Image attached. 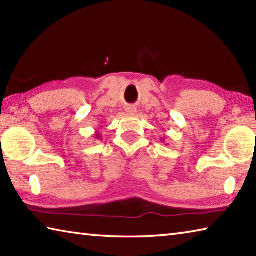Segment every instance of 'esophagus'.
<instances>
[{
  "mask_svg": "<svg viewBox=\"0 0 256 256\" xmlns=\"http://www.w3.org/2000/svg\"><path fill=\"white\" fill-rule=\"evenodd\" d=\"M127 112H128V114H136V108H134V106H128V108H127Z\"/></svg>",
  "mask_w": 256,
  "mask_h": 256,
  "instance_id": "obj_1",
  "label": "esophagus"
}]
</instances>
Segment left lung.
Returning <instances> with one entry per match:
<instances>
[{"label": "left lung", "instance_id": "8db88e82", "mask_svg": "<svg viewBox=\"0 0 256 256\" xmlns=\"http://www.w3.org/2000/svg\"><path fill=\"white\" fill-rule=\"evenodd\" d=\"M162 142H163V140H162Z\"/></svg>", "mask_w": 256, "mask_h": 256}]
</instances>
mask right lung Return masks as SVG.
<instances>
[{"mask_svg":"<svg viewBox=\"0 0 256 256\" xmlns=\"http://www.w3.org/2000/svg\"><path fill=\"white\" fill-rule=\"evenodd\" d=\"M94 137H96V140H100V138H101V136H100V134H98V132H96V134H94Z\"/></svg>","mask_w":256,"mask_h":256,"instance_id":"obj_1","label":"right lung"}]
</instances>
